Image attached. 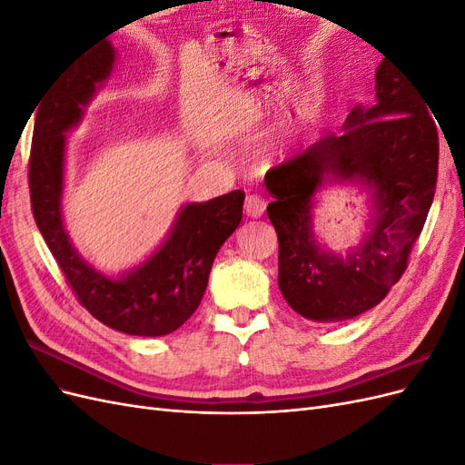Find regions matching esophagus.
<instances>
[{
    "mask_svg": "<svg viewBox=\"0 0 465 465\" xmlns=\"http://www.w3.org/2000/svg\"><path fill=\"white\" fill-rule=\"evenodd\" d=\"M244 211L248 217H262L265 213V200L258 193H248L244 200Z\"/></svg>",
    "mask_w": 465,
    "mask_h": 465,
    "instance_id": "1",
    "label": "esophagus"
}]
</instances>
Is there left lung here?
<instances>
[{
  "label": "left lung",
  "mask_w": 465,
  "mask_h": 465,
  "mask_svg": "<svg viewBox=\"0 0 465 465\" xmlns=\"http://www.w3.org/2000/svg\"><path fill=\"white\" fill-rule=\"evenodd\" d=\"M376 98L372 108L349 112L341 135H323L263 180L273 195L267 217L279 241V289L308 320H349L382 301L407 270L434 198L439 125L427 98L386 60ZM326 175L375 188L373 232L345 257L323 252L312 234V195Z\"/></svg>",
  "instance_id": "8db88e82"
}]
</instances>
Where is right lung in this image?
Segmentation results:
<instances>
[{
	"label": "right lung",
	"mask_w": 465,
	"mask_h": 465,
	"mask_svg": "<svg viewBox=\"0 0 465 465\" xmlns=\"http://www.w3.org/2000/svg\"><path fill=\"white\" fill-rule=\"evenodd\" d=\"M114 64L108 42L79 58L42 104L29 159L31 207L36 227L79 304L108 328L159 337L178 330L200 306L221 244L242 219L244 192L232 190L180 211L168 241L137 270L120 279L98 273L81 260L64 231L62 188L65 135L81 118L98 83Z\"/></svg>",
	"instance_id": "1"
}]
</instances>
